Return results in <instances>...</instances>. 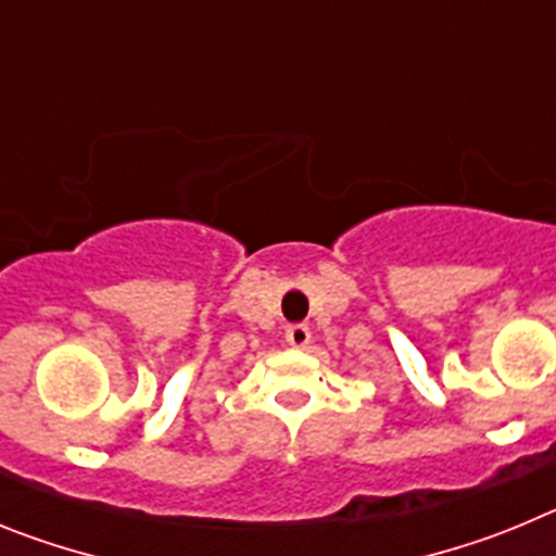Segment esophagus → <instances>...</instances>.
<instances>
[{"mask_svg":"<svg viewBox=\"0 0 556 556\" xmlns=\"http://www.w3.org/2000/svg\"><path fill=\"white\" fill-rule=\"evenodd\" d=\"M287 342L292 348H306L312 342V331L303 323H294V326L287 328Z\"/></svg>","mask_w":556,"mask_h":556,"instance_id":"34e87169","label":"esophagus"}]
</instances>
